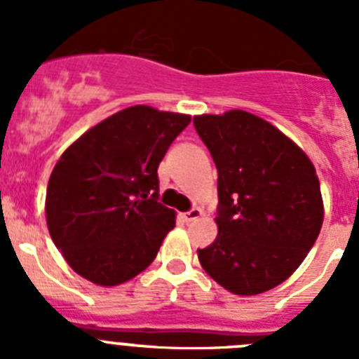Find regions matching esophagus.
<instances>
[{
  "label": "esophagus",
  "mask_w": 359,
  "mask_h": 359,
  "mask_svg": "<svg viewBox=\"0 0 359 359\" xmlns=\"http://www.w3.org/2000/svg\"><path fill=\"white\" fill-rule=\"evenodd\" d=\"M182 217H183V221H185V223H194V221H198L199 217H203V210H201V208H192L190 212H185Z\"/></svg>",
  "instance_id": "34e87169"
}]
</instances>
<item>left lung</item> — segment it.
Here are the masks:
<instances>
[{
	"label": "left lung",
	"instance_id": "obj_1",
	"mask_svg": "<svg viewBox=\"0 0 359 359\" xmlns=\"http://www.w3.org/2000/svg\"><path fill=\"white\" fill-rule=\"evenodd\" d=\"M217 167V237L198 250L203 269L241 297L290 278L323 223L316 169L280 129L248 111L196 115Z\"/></svg>",
	"mask_w": 359,
	"mask_h": 359
}]
</instances>
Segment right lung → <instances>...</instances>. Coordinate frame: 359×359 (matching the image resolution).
<instances>
[{
  "label": "right lung",
  "mask_w": 359,
  "mask_h": 359,
  "mask_svg": "<svg viewBox=\"0 0 359 359\" xmlns=\"http://www.w3.org/2000/svg\"><path fill=\"white\" fill-rule=\"evenodd\" d=\"M190 115L131 106L79 136L46 189V224L69 268L113 287L142 273L176 226L158 203V165Z\"/></svg>",
  "instance_id": "right-lung-1"
}]
</instances>
